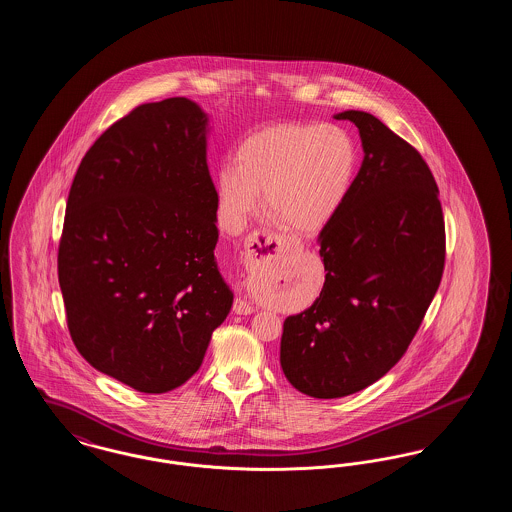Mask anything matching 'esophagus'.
<instances>
[{"instance_id":"1","label":"esophagus","mask_w":512,"mask_h":512,"mask_svg":"<svg viewBox=\"0 0 512 512\" xmlns=\"http://www.w3.org/2000/svg\"><path fill=\"white\" fill-rule=\"evenodd\" d=\"M286 245V240L276 236V234H270V232H261V234H255L249 242H247V251H245L244 263L245 267H251L253 263H259L263 259H270L272 255H276L282 247ZM234 311L238 315H251L255 311V307L247 301V299H238L234 303Z\"/></svg>"}]
</instances>
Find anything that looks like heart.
Wrapping results in <instances>:
<instances>
[{
	"label": "heart",
	"mask_w": 512,
	"mask_h": 512,
	"mask_svg": "<svg viewBox=\"0 0 512 512\" xmlns=\"http://www.w3.org/2000/svg\"><path fill=\"white\" fill-rule=\"evenodd\" d=\"M359 151L334 124L282 122L249 134L234 153V167L217 174L222 224L240 232L257 209L274 224L315 234L340 213L355 182Z\"/></svg>",
	"instance_id": "heart-1"
}]
</instances>
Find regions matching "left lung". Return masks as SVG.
<instances>
[{"mask_svg":"<svg viewBox=\"0 0 512 512\" xmlns=\"http://www.w3.org/2000/svg\"><path fill=\"white\" fill-rule=\"evenodd\" d=\"M365 159L340 213L318 236L326 280L317 301L286 318L280 365L295 390L336 399L397 365L418 332L445 265L434 174L374 115L343 111Z\"/></svg>","mask_w":512,"mask_h":512,"instance_id":"1","label":"left lung"}]
</instances>
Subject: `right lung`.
Here are the masks:
<instances>
[{
    "mask_svg": "<svg viewBox=\"0 0 512 512\" xmlns=\"http://www.w3.org/2000/svg\"><path fill=\"white\" fill-rule=\"evenodd\" d=\"M205 134L190 99L138 105L86 151L67 199L57 274L71 338L142 393L194 376L234 299L215 259Z\"/></svg>",
    "mask_w": 512,
    "mask_h": 512,
    "instance_id": "1",
    "label": "right lung"
}]
</instances>
